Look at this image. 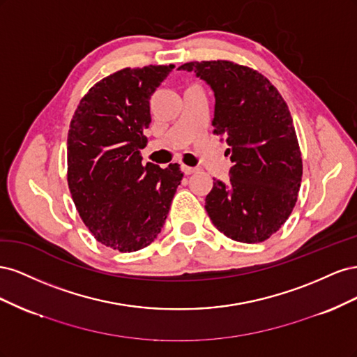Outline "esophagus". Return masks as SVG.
<instances>
[{
    "instance_id": "34e87169",
    "label": "esophagus",
    "mask_w": 357,
    "mask_h": 357,
    "mask_svg": "<svg viewBox=\"0 0 357 357\" xmlns=\"http://www.w3.org/2000/svg\"><path fill=\"white\" fill-rule=\"evenodd\" d=\"M181 171L185 172L186 176H189V174H193V172L195 171H198V168H193V167H188V165H181Z\"/></svg>"
}]
</instances>
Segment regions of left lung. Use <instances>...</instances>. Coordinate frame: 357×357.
Returning a JSON list of instances; mask_svg holds the SVG:
<instances>
[{
    "mask_svg": "<svg viewBox=\"0 0 357 357\" xmlns=\"http://www.w3.org/2000/svg\"><path fill=\"white\" fill-rule=\"evenodd\" d=\"M215 96L214 132L231 149L228 185L215 180L205 198L213 225L228 238L262 243L294 210L302 180V158L289 107L259 71L218 61L186 62Z\"/></svg>",
    "mask_w": 357,
    "mask_h": 357,
    "instance_id": "1",
    "label": "left lung"
}]
</instances>
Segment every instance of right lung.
I'll return each instance as SVG.
<instances>
[{
	"instance_id": "1",
	"label": "right lung",
	"mask_w": 357,
	"mask_h": 357,
	"mask_svg": "<svg viewBox=\"0 0 357 357\" xmlns=\"http://www.w3.org/2000/svg\"><path fill=\"white\" fill-rule=\"evenodd\" d=\"M174 66L123 68L80 100L67 139V180L75 208L96 241L122 253L152 243L183 178L178 164H142L149 100Z\"/></svg>"
}]
</instances>
